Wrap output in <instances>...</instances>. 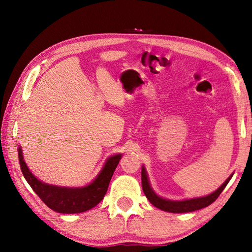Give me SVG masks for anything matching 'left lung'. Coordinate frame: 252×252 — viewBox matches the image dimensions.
I'll use <instances>...</instances> for the list:
<instances>
[{"label": "left lung", "mask_w": 252, "mask_h": 252, "mask_svg": "<svg viewBox=\"0 0 252 252\" xmlns=\"http://www.w3.org/2000/svg\"><path fill=\"white\" fill-rule=\"evenodd\" d=\"M233 174H231L227 180H225L222 185L218 188L215 192H212L204 197H198V198H191V199H185V200H169L164 199L158 195L151 188L150 182H149L148 173L146 171V168L142 165L141 170V181H142V189L143 192L146 194L149 201H150L153 206L157 207L160 210L172 212V213H185V212H192L195 210H200V209L206 208L210 206L212 202H215L220 193L222 192L225 186L228 185L230 179L232 178Z\"/></svg>", "instance_id": "8db88e82"}]
</instances>
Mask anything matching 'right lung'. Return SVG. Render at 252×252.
<instances>
[{"mask_svg": "<svg viewBox=\"0 0 252 252\" xmlns=\"http://www.w3.org/2000/svg\"><path fill=\"white\" fill-rule=\"evenodd\" d=\"M19 162L25 180L50 209L59 213H80L95 207L108 191L109 183L122 155L118 153L106 159L103 168L94 180L84 187H60L40 181L25 163L22 148L19 146Z\"/></svg>", "mask_w": 252, "mask_h": 252, "instance_id": "1", "label": "right lung"}]
</instances>
